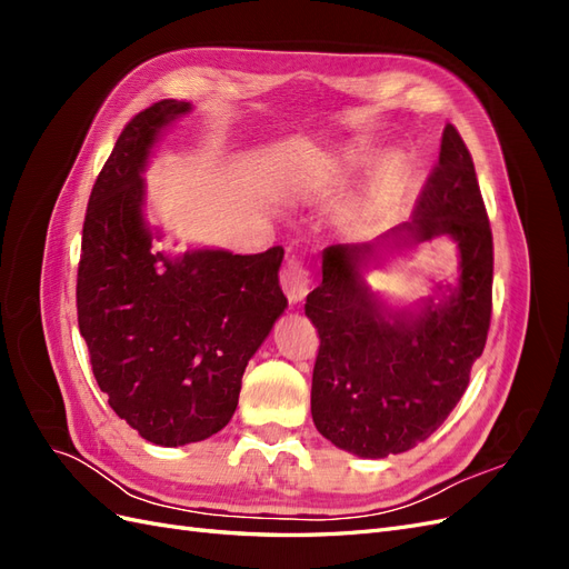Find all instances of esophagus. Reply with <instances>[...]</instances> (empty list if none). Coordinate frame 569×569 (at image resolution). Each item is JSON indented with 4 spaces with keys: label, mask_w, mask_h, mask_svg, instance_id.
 Here are the masks:
<instances>
[{
    "label": "esophagus",
    "mask_w": 569,
    "mask_h": 569,
    "mask_svg": "<svg viewBox=\"0 0 569 569\" xmlns=\"http://www.w3.org/2000/svg\"><path fill=\"white\" fill-rule=\"evenodd\" d=\"M280 284L291 303H299L308 291H311V270L301 258H287L284 268L280 270Z\"/></svg>",
    "instance_id": "obj_1"
}]
</instances>
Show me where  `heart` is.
Wrapping results in <instances>:
<instances>
[{"label":"heart","mask_w":569,"mask_h":569,"mask_svg":"<svg viewBox=\"0 0 569 569\" xmlns=\"http://www.w3.org/2000/svg\"><path fill=\"white\" fill-rule=\"evenodd\" d=\"M349 168L358 166V159L347 161ZM406 180V163L399 157H391L387 159L380 168H377V173L370 182V203L375 209H380V206H387L396 194L401 192Z\"/></svg>","instance_id":"obj_1"}]
</instances>
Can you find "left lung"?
I'll list each match as a JSON object with an SVG mask.
<instances>
[{
  "mask_svg": "<svg viewBox=\"0 0 569 569\" xmlns=\"http://www.w3.org/2000/svg\"><path fill=\"white\" fill-rule=\"evenodd\" d=\"M441 234L458 242L460 280L420 313L385 311L370 295L360 278V263L375 251L370 244L322 251V284L306 297V316L320 337L311 412L318 432L343 451L387 458L432 437L485 351L493 237L472 157L451 123L416 216L377 244L399 249Z\"/></svg>",
  "mask_w": 569,
  "mask_h": 569,
  "instance_id": "1",
  "label": "left lung"
}]
</instances>
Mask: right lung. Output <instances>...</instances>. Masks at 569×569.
I'll use <instances>...</instances> for the list:
<instances>
[{
	"mask_svg": "<svg viewBox=\"0 0 569 569\" xmlns=\"http://www.w3.org/2000/svg\"><path fill=\"white\" fill-rule=\"evenodd\" d=\"M187 111V101L163 99L120 132L84 213L76 287L99 389L159 446L209 439L230 422L249 358L287 308L282 247L201 249L178 261L151 251L140 173L159 130Z\"/></svg>",
	"mask_w": 569,
	"mask_h": 569,
	"instance_id": "obj_1",
	"label": "right lung"
}]
</instances>
